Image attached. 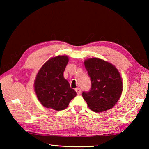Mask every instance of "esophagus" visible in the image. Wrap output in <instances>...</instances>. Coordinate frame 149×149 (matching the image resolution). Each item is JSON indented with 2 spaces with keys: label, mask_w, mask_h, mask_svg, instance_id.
Here are the masks:
<instances>
[{
  "label": "esophagus",
  "mask_w": 149,
  "mask_h": 149,
  "mask_svg": "<svg viewBox=\"0 0 149 149\" xmlns=\"http://www.w3.org/2000/svg\"><path fill=\"white\" fill-rule=\"evenodd\" d=\"M75 91H76L77 95H80L81 93V91L80 88H78V87L76 88V89H75Z\"/></svg>",
  "instance_id": "esophagus-1"
}]
</instances>
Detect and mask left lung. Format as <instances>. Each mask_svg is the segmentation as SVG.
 Returning <instances> with one entry per match:
<instances>
[{
	"instance_id": "8db88e82",
	"label": "left lung",
	"mask_w": 149,
	"mask_h": 149,
	"mask_svg": "<svg viewBox=\"0 0 149 149\" xmlns=\"http://www.w3.org/2000/svg\"><path fill=\"white\" fill-rule=\"evenodd\" d=\"M84 64L91 81L89 91L82 93L88 107L97 113L110 109L122 95L123 84L119 72L114 65L97 58L85 60Z\"/></svg>"
}]
</instances>
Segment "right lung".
<instances>
[{"instance_id": "add662e5", "label": "right lung", "mask_w": 149, "mask_h": 149, "mask_svg": "<svg viewBox=\"0 0 149 149\" xmlns=\"http://www.w3.org/2000/svg\"><path fill=\"white\" fill-rule=\"evenodd\" d=\"M69 59L67 56H57L49 59L39 70L34 82L35 92L42 106L54 110L68 107L76 96L64 77V72Z\"/></svg>"}]
</instances>
